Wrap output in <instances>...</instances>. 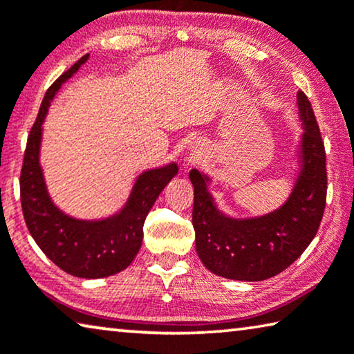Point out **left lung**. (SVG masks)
<instances>
[{
	"label": "left lung",
	"instance_id": "8db88e82",
	"mask_svg": "<svg viewBox=\"0 0 354 354\" xmlns=\"http://www.w3.org/2000/svg\"><path fill=\"white\" fill-rule=\"evenodd\" d=\"M302 121L301 171L293 192L274 212L232 218L217 209L207 192L209 178L189 173L194 184L195 249L203 265L221 277L260 282L298 260L318 232L326 206V151L308 97L298 93Z\"/></svg>",
	"mask_w": 354,
	"mask_h": 354
}]
</instances>
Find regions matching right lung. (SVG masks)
Masks as SVG:
<instances>
[{
  "mask_svg": "<svg viewBox=\"0 0 354 354\" xmlns=\"http://www.w3.org/2000/svg\"><path fill=\"white\" fill-rule=\"evenodd\" d=\"M88 56H82L71 69L59 75L44 96L28 136L20 171V201L32 239L56 266L75 277L100 279L126 269L137 257L143 241L145 218L159 194L178 173V167L170 164L142 173L120 214L104 221H78L66 216L52 203L39 165L42 122L50 100Z\"/></svg>",
  "mask_w": 354,
  "mask_h": 354,
  "instance_id": "1",
  "label": "right lung"
}]
</instances>
